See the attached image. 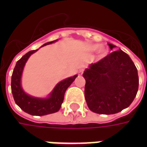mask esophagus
<instances>
[{"label":"esophagus","mask_w":147,"mask_h":147,"mask_svg":"<svg viewBox=\"0 0 147 147\" xmlns=\"http://www.w3.org/2000/svg\"><path fill=\"white\" fill-rule=\"evenodd\" d=\"M83 69L82 68V69H80V71H79V75H82V74L83 73Z\"/></svg>","instance_id":"esophagus-1"}]
</instances>
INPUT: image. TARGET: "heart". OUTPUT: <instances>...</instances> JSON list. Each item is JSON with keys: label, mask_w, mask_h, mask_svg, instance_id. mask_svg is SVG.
I'll list each match as a JSON object with an SVG mask.
<instances>
[{"label": "heart", "mask_w": 147, "mask_h": 147, "mask_svg": "<svg viewBox=\"0 0 147 147\" xmlns=\"http://www.w3.org/2000/svg\"><path fill=\"white\" fill-rule=\"evenodd\" d=\"M98 48H99V45H92V46H90V49H91L92 51L97 50Z\"/></svg>", "instance_id": "1"}]
</instances>
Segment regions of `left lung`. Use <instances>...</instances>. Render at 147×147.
I'll list each match as a JSON object with an SVG mask.
<instances>
[{"label":"left lung","mask_w":147,"mask_h":147,"mask_svg":"<svg viewBox=\"0 0 147 147\" xmlns=\"http://www.w3.org/2000/svg\"><path fill=\"white\" fill-rule=\"evenodd\" d=\"M111 50L116 46L109 44ZM85 99L90 110L115 114L127 108L139 89L136 65L121 49L112 52L84 71Z\"/></svg>","instance_id":"1"}]
</instances>
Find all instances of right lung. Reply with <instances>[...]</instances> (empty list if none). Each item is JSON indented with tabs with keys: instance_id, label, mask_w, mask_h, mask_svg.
Returning a JSON list of instances; mask_svg holds the SVG:
<instances>
[{
	"instance_id": "1",
	"label": "right lung",
	"mask_w": 147,
	"mask_h": 147,
	"mask_svg": "<svg viewBox=\"0 0 147 147\" xmlns=\"http://www.w3.org/2000/svg\"><path fill=\"white\" fill-rule=\"evenodd\" d=\"M56 41L57 40L47 42L42 46L51 44ZM37 50L38 49L28 52L17 61L11 76V93L16 105L25 113L33 116H44L59 111L64 101V93L78 76L76 75L57 83L47 98H38L27 94L21 86V76L28 58Z\"/></svg>"
}]
</instances>
